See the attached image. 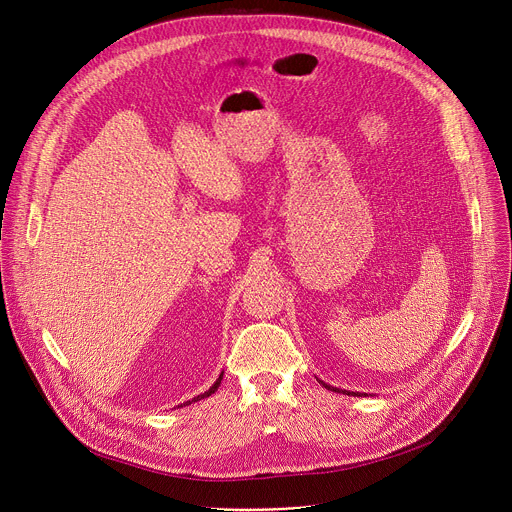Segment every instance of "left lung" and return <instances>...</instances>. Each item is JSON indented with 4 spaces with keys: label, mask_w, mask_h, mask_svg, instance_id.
Returning a JSON list of instances; mask_svg holds the SVG:
<instances>
[{
    "label": "left lung",
    "mask_w": 512,
    "mask_h": 512,
    "mask_svg": "<svg viewBox=\"0 0 512 512\" xmlns=\"http://www.w3.org/2000/svg\"><path fill=\"white\" fill-rule=\"evenodd\" d=\"M320 381V379H318ZM326 389H330V391H334V393H344V395H352V397H367V393H358V391H346V389H338V387H332V385H328V383H324V381H320Z\"/></svg>",
    "instance_id": "8db88e82"
}]
</instances>
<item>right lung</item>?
<instances>
[{
    "instance_id": "1",
    "label": "right lung",
    "mask_w": 512,
    "mask_h": 512,
    "mask_svg": "<svg viewBox=\"0 0 512 512\" xmlns=\"http://www.w3.org/2000/svg\"><path fill=\"white\" fill-rule=\"evenodd\" d=\"M221 381H223V373H221V375H218V379H216V381H214V385H212V387H210V389H208V391H204V393H202V395H198V397H194V399H192V401H200V399H204V397H210V395H212V393H214V391H216V389H218V387H221ZM192 401H186V403H184V405H190V403H192ZM178 407H182V405H178Z\"/></svg>"
}]
</instances>
